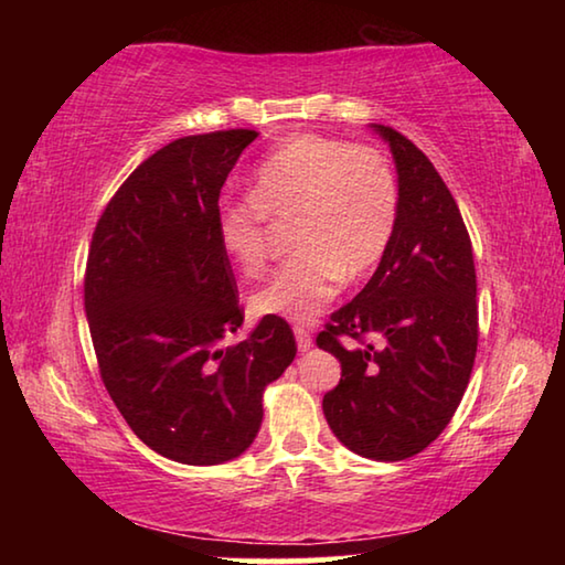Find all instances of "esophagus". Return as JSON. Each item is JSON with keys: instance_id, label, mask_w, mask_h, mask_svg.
Returning <instances> with one entry per match:
<instances>
[{"instance_id": "esophagus-1", "label": "esophagus", "mask_w": 565, "mask_h": 565, "mask_svg": "<svg viewBox=\"0 0 565 565\" xmlns=\"http://www.w3.org/2000/svg\"><path fill=\"white\" fill-rule=\"evenodd\" d=\"M294 337H296V347H299V351H309L311 349V333L306 331V329H301V327H296L294 329Z\"/></svg>"}]
</instances>
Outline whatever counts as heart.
<instances>
[{
  "mask_svg": "<svg viewBox=\"0 0 565 565\" xmlns=\"http://www.w3.org/2000/svg\"><path fill=\"white\" fill-rule=\"evenodd\" d=\"M396 216V177L381 151L296 134L256 167L246 202L218 204L214 228L236 269L259 276L269 256L264 218H291L296 256L252 296V311L306 323L341 279L356 281L384 259Z\"/></svg>",
  "mask_w": 565,
  "mask_h": 565,
  "instance_id": "b5f03b06",
  "label": "heart"
}]
</instances>
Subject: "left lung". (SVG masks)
<instances>
[{
  "label": "left lung",
  "mask_w": 565,
  "mask_h": 565,
  "mask_svg": "<svg viewBox=\"0 0 565 565\" xmlns=\"http://www.w3.org/2000/svg\"><path fill=\"white\" fill-rule=\"evenodd\" d=\"M371 129L394 154L398 216L374 276L317 337V347L341 363L323 416L349 451L404 461L436 441L471 379L476 269L461 212L431 161L396 129ZM363 335L377 347L340 343Z\"/></svg>",
  "instance_id": "left-lung-1"
}]
</instances>
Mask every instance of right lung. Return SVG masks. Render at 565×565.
Wrapping results in <instances>:
<instances>
[{
    "label": "right lung",
    "instance_id": "right-lung-1",
    "mask_svg": "<svg viewBox=\"0 0 565 565\" xmlns=\"http://www.w3.org/2000/svg\"><path fill=\"white\" fill-rule=\"evenodd\" d=\"M259 134L184 137L131 171L92 236L84 309L102 381L151 451L216 466L254 444L264 388L296 356L289 323H244L214 218L228 171Z\"/></svg>",
    "mask_w": 565,
    "mask_h": 565
}]
</instances>
